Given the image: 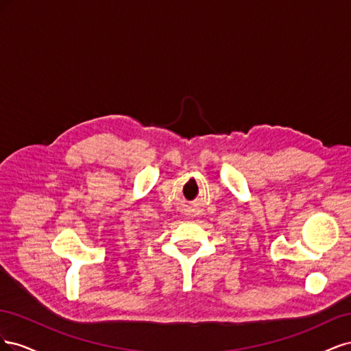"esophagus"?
<instances>
[{
	"instance_id": "34e87169",
	"label": "esophagus",
	"mask_w": 351,
	"mask_h": 351,
	"mask_svg": "<svg viewBox=\"0 0 351 351\" xmlns=\"http://www.w3.org/2000/svg\"><path fill=\"white\" fill-rule=\"evenodd\" d=\"M186 215H189V217H193V215H195V209H192V208H187V209H186Z\"/></svg>"
}]
</instances>
